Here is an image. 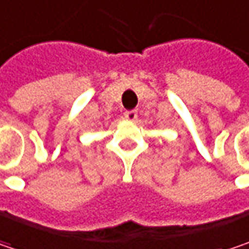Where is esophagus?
<instances>
[{
  "instance_id": "obj_1",
  "label": "esophagus",
  "mask_w": 249,
  "mask_h": 249,
  "mask_svg": "<svg viewBox=\"0 0 249 249\" xmlns=\"http://www.w3.org/2000/svg\"><path fill=\"white\" fill-rule=\"evenodd\" d=\"M124 117H125V120H128V121H135V120L138 118V112H137L135 110L125 111Z\"/></svg>"
}]
</instances>
